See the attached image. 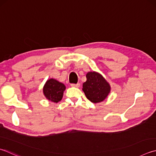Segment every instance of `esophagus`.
Wrapping results in <instances>:
<instances>
[{"label": "esophagus", "instance_id": "1", "mask_svg": "<svg viewBox=\"0 0 156 156\" xmlns=\"http://www.w3.org/2000/svg\"><path fill=\"white\" fill-rule=\"evenodd\" d=\"M71 86L73 87H80V84L77 83V84H71Z\"/></svg>", "mask_w": 156, "mask_h": 156}]
</instances>
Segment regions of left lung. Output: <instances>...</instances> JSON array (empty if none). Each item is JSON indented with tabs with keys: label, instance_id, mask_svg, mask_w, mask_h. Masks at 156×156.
Listing matches in <instances>:
<instances>
[{
	"label": "left lung",
	"instance_id": "left-lung-1",
	"mask_svg": "<svg viewBox=\"0 0 156 156\" xmlns=\"http://www.w3.org/2000/svg\"><path fill=\"white\" fill-rule=\"evenodd\" d=\"M87 81L83 84V90L87 98L94 104L103 101L110 93L111 87L102 75L96 72H89Z\"/></svg>",
	"mask_w": 156,
	"mask_h": 156
}]
</instances>
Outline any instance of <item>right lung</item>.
<instances>
[{
	"mask_svg": "<svg viewBox=\"0 0 156 156\" xmlns=\"http://www.w3.org/2000/svg\"><path fill=\"white\" fill-rule=\"evenodd\" d=\"M66 87L65 84L54 78H50L45 83L43 88L44 95L48 100L54 103L60 101Z\"/></svg>",
	"mask_w": 156,
	"mask_h": 156,
	"instance_id": "1",
	"label": "right lung"
}]
</instances>
